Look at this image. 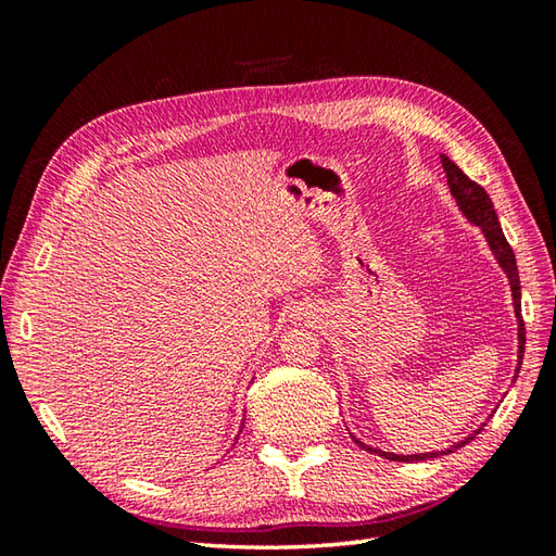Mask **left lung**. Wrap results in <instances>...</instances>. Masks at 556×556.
<instances>
[{
  "mask_svg": "<svg viewBox=\"0 0 556 556\" xmlns=\"http://www.w3.org/2000/svg\"><path fill=\"white\" fill-rule=\"evenodd\" d=\"M442 167L446 172V184H448V188H452V195L456 198L460 212H464V215L470 222H473L476 227H480L482 233H485V239H488V243L492 248L494 257H497L500 267L506 271V277H509L511 296H514V311H516V317H518V370H521V361H523V351H526V325L521 320V281H518V267H516L514 251H511V245H509V241H506V236H504V231L500 227L497 212H494V205H492V200H490L485 188H482L476 181H470L468 176L460 172L456 164L448 160L446 155H442ZM480 430H476L473 434H468L466 440H460L458 444L444 448V452H432V454H410V456H404V454L382 452V448H372V446L363 444L358 440H356V444L361 448H368L370 454H380L382 458H389V460H425V458H434V456H444V454L456 452L458 446H466L470 440H473V437Z\"/></svg>",
  "mask_w": 556,
  "mask_h": 556,
  "instance_id": "left-lung-1",
  "label": "left lung"
}]
</instances>
